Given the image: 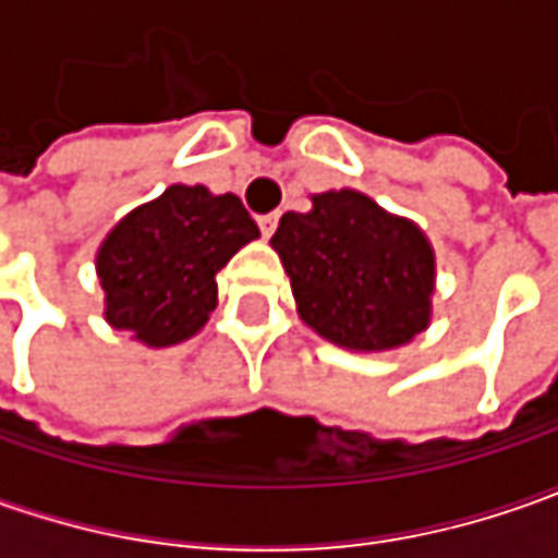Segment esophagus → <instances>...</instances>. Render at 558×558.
<instances>
[{"mask_svg":"<svg viewBox=\"0 0 558 558\" xmlns=\"http://www.w3.org/2000/svg\"><path fill=\"white\" fill-rule=\"evenodd\" d=\"M257 226H260L264 239H269V235L276 232V226H279V214H264V217H257Z\"/></svg>","mask_w":558,"mask_h":558,"instance_id":"34e87169","label":"esophagus"}]
</instances>
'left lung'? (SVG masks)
<instances>
[{"instance_id":"1","label":"left lung","mask_w":558,"mask_h":558,"mask_svg":"<svg viewBox=\"0 0 558 558\" xmlns=\"http://www.w3.org/2000/svg\"><path fill=\"white\" fill-rule=\"evenodd\" d=\"M311 202L307 214H282L269 239L298 316L356 354L410 344L432 323L438 260L428 235L356 189H329Z\"/></svg>"}]
</instances>
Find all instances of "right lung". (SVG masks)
Here are the masks:
<instances>
[{"label": "right lung", "instance_id": "obj_1", "mask_svg": "<svg viewBox=\"0 0 558 558\" xmlns=\"http://www.w3.org/2000/svg\"><path fill=\"white\" fill-rule=\"evenodd\" d=\"M260 239L239 195L170 185L133 207L96 251L108 326L145 348H173L198 335L217 307V272Z\"/></svg>", "mask_w": 558, "mask_h": 558}]
</instances>
